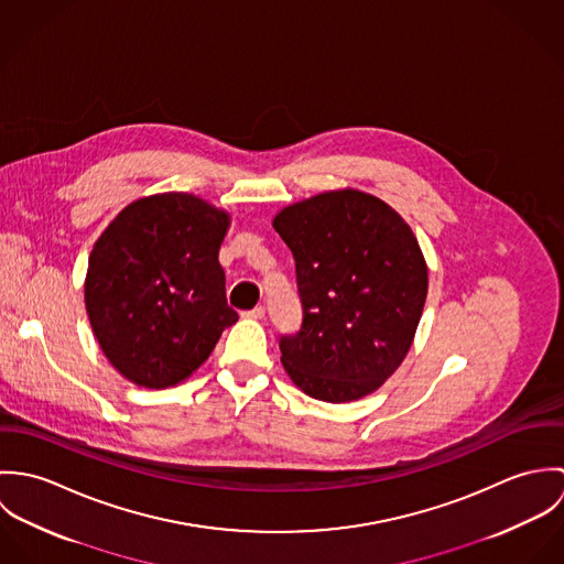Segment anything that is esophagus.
<instances>
[{"label": "esophagus", "instance_id": "1", "mask_svg": "<svg viewBox=\"0 0 564 564\" xmlns=\"http://www.w3.org/2000/svg\"><path fill=\"white\" fill-rule=\"evenodd\" d=\"M264 306H256V308H251V311H247V313H242V317H247V319H262L264 317Z\"/></svg>", "mask_w": 564, "mask_h": 564}]
</instances>
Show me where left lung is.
Listing matches in <instances>:
<instances>
[{
	"mask_svg": "<svg viewBox=\"0 0 564 564\" xmlns=\"http://www.w3.org/2000/svg\"><path fill=\"white\" fill-rule=\"evenodd\" d=\"M275 232L295 258L304 322L280 336L282 365L306 395L360 400L402 365L427 295L410 226L382 199L327 191L282 208Z\"/></svg>",
	"mask_w": 564,
	"mask_h": 564,
	"instance_id": "8db88e82",
	"label": "left lung"
}]
</instances>
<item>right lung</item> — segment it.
Returning <instances> with one entry per match:
<instances>
[{"label":"right lung","instance_id":"add662e5","mask_svg":"<svg viewBox=\"0 0 564 564\" xmlns=\"http://www.w3.org/2000/svg\"><path fill=\"white\" fill-rule=\"evenodd\" d=\"M230 215L188 193L126 206L88 256L84 302L110 365L130 382H184L239 322L226 302L219 247Z\"/></svg>","mask_w":564,"mask_h":564}]
</instances>
